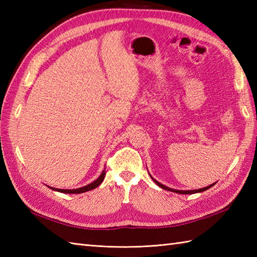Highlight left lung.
<instances>
[{"label": "left lung", "instance_id": "obj_1", "mask_svg": "<svg viewBox=\"0 0 257 257\" xmlns=\"http://www.w3.org/2000/svg\"><path fill=\"white\" fill-rule=\"evenodd\" d=\"M152 178V177H151ZM152 180H154V181L159 185L160 188H162V189H165V190H168V191H171V192H176V193H180V194H193V193H196V192H203V191H205V190H207V189H210L213 184H210L209 187H205V188H202V189H198V190H190V191H182V190H174V189H171V188H168V187H166V185H163V184H161V183H159L158 181H156V180L152 178Z\"/></svg>", "mask_w": 257, "mask_h": 257}]
</instances>
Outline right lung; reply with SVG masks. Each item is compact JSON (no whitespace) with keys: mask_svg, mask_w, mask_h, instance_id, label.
Instances as JSON below:
<instances>
[{"mask_svg":"<svg viewBox=\"0 0 257 257\" xmlns=\"http://www.w3.org/2000/svg\"><path fill=\"white\" fill-rule=\"evenodd\" d=\"M105 170H103L100 174V177L98 178L96 181H94L92 183L88 184V185H85V187L83 188H79V189H75V190H64V189H54L58 191V192H63V193H83V192H86V191H90L92 189H96L98 185H99L102 181H103V178H105Z\"/></svg>","mask_w":257,"mask_h":257,"instance_id":"obj_1","label":"right lung"}]
</instances>
